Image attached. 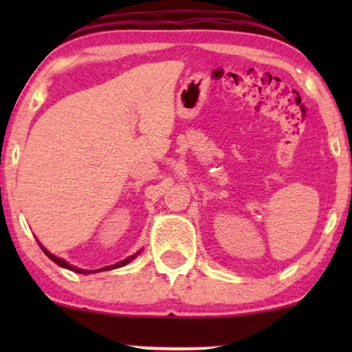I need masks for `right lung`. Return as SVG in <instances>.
I'll use <instances>...</instances> for the list:
<instances>
[{"mask_svg":"<svg viewBox=\"0 0 352 352\" xmlns=\"http://www.w3.org/2000/svg\"><path fill=\"white\" fill-rule=\"evenodd\" d=\"M39 246H41V250L44 253H46V256L47 258H51L52 261H54L56 265H59V266H63V268H67V270H71V272H76V273H82V274H89V273H96V272H106V270H114V268H120V266H124V265H127L129 261H132L134 260V258L137 256V254L139 253H135V254H132V256H129V258H125V260H122V261H119V263H116V265H111V266H106V268H99V270H91V272H89V270H80V268H76V266H72V265H69L67 263V261H64L63 258H58V256H54V254H51L50 252H47L46 248H44V246L39 243Z\"/></svg>","mask_w":352,"mask_h":352,"instance_id":"obj_1","label":"right lung"}]
</instances>
